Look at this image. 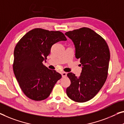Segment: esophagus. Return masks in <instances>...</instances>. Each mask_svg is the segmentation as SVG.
<instances>
[{"mask_svg":"<svg viewBox=\"0 0 124 124\" xmlns=\"http://www.w3.org/2000/svg\"><path fill=\"white\" fill-rule=\"evenodd\" d=\"M62 78H65V77H66V75H67V73H65V72H62Z\"/></svg>","mask_w":124,"mask_h":124,"instance_id":"1","label":"esophagus"}]
</instances>
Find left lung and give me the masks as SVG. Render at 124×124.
<instances>
[{
  "instance_id": "obj_1",
  "label": "left lung",
  "mask_w": 124,
  "mask_h": 124,
  "mask_svg": "<svg viewBox=\"0 0 124 124\" xmlns=\"http://www.w3.org/2000/svg\"><path fill=\"white\" fill-rule=\"evenodd\" d=\"M75 47V57L80 61L82 71L79 77L69 73L71 84L66 89L70 99L78 102L90 100L101 89L108 77L110 51L105 40L88 28L65 33Z\"/></svg>"
}]
</instances>
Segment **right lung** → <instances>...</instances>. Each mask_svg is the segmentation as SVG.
Masks as SVG:
<instances>
[{"label":"right lung","mask_w":124,"mask_h":124,"mask_svg":"<svg viewBox=\"0 0 124 124\" xmlns=\"http://www.w3.org/2000/svg\"><path fill=\"white\" fill-rule=\"evenodd\" d=\"M66 40L59 31L35 28L25 34L16 44L13 71L21 89L28 98L35 101L45 99L62 78L60 74L49 69L43 62L46 61L53 44Z\"/></svg>","instance_id":"add662e5"}]
</instances>
